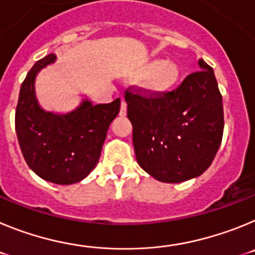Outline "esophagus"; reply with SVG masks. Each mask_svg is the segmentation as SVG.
Here are the masks:
<instances>
[{"instance_id":"esophagus-1","label":"esophagus","mask_w":255,"mask_h":255,"mask_svg":"<svg viewBox=\"0 0 255 255\" xmlns=\"http://www.w3.org/2000/svg\"><path fill=\"white\" fill-rule=\"evenodd\" d=\"M126 110H128V105H126L125 101L121 102V108H120V115L121 116H125L126 115Z\"/></svg>"}]
</instances>
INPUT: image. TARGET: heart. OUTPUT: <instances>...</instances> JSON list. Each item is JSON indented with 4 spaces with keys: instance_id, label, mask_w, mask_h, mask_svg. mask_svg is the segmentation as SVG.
<instances>
[{
    "instance_id": "b5f03b06",
    "label": "heart",
    "mask_w": 255,
    "mask_h": 255,
    "mask_svg": "<svg viewBox=\"0 0 255 255\" xmlns=\"http://www.w3.org/2000/svg\"><path fill=\"white\" fill-rule=\"evenodd\" d=\"M143 73L149 75L147 89L153 94H163L171 91L180 79L179 67L163 60L150 61L144 66Z\"/></svg>"
}]
</instances>
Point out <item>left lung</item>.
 <instances>
[{"label":"left lung","mask_w":255,"mask_h":255,"mask_svg":"<svg viewBox=\"0 0 255 255\" xmlns=\"http://www.w3.org/2000/svg\"><path fill=\"white\" fill-rule=\"evenodd\" d=\"M175 91H125L139 166L162 182L197 177L211 166L224 134V107L213 69L199 60Z\"/></svg>","instance_id":"left-lung-1"}]
</instances>
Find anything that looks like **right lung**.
<instances>
[{
  "label": "right lung",
  "instance_id": "right-lung-1",
  "mask_svg": "<svg viewBox=\"0 0 255 255\" xmlns=\"http://www.w3.org/2000/svg\"><path fill=\"white\" fill-rule=\"evenodd\" d=\"M51 53L37 61L20 88L15 129L29 167L43 180L58 185L82 181L100 159L110 124L120 111V98L93 105L84 100L76 110L60 115L44 111L35 97V76L53 64Z\"/></svg>",
  "mask_w": 255,
  "mask_h": 255
}]
</instances>
